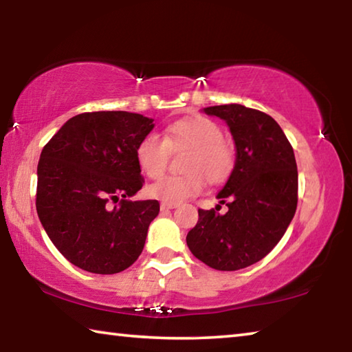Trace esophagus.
<instances>
[{"label": "esophagus", "instance_id": "34e87169", "mask_svg": "<svg viewBox=\"0 0 352 352\" xmlns=\"http://www.w3.org/2000/svg\"><path fill=\"white\" fill-rule=\"evenodd\" d=\"M160 208H162V211H169V210H174V208H177V204H166V201H163V204L160 205Z\"/></svg>", "mask_w": 352, "mask_h": 352}]
</instances>
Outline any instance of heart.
I'll list each match as a JSON object with an SVG mask.
<instances>
[{"label": "heart", "mask_w": 352, "mask_h": 352, "mask_svg": "<svg viewBox=\"0 0 352 352\" xmlns=\"http://www.w3.org/2000/svg\"><path fill=\"white\" fill-rule=\"evenodd\" d=\"M190 148L184 162V175H166L148 186V195L166 204L200 194L206 180L212 184L226 182L236 166V152L223 140V129L205 116H188L170 124L164 140L148 133L136 146V162L148 178H158L168 168L170 151Z\"/></svg>", "instance_id": "heart-1"}]
</instances>
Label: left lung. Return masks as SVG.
I'll list each match as a JSON object with an SVG mask.
<instances>
[{
  "instance_id": "8db88e82",
  "label": "left lung",
  "mask_w": 352,
  "mask_h": 352,
  "mask_svg": "<svg viewBox=\"0 0 352 352\" xmlns=\"http://www.w3.org/2000/svg\"><path fill=\"white\" fill-rule=\"evenodd\" d=\"M205 113L228 124L236 142V166L217 194L228 211L199 210L186 243L211 269L241 270L265 258L295 216L294 148L278 122L264 111L228 104L206 107Z\"/></svg>"
}]
</instances>
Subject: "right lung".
<instances>
[{
	"label": "right lung",
	"instance_id": "1",
	"mask_svg": "<svg viewBox=\"0 0 352 352\" xmlns=\"http://www.w3.org/2000/svg\"><path fill=\"white\" fill-rule=\"evenodd\" d=\"M153 119L129 111L80 113L47 141L37 166V214L56 248L82 270L129 269L146 243L158 200L132 201L144 177L136 146ZM113 201L120 204L110 207Z\"/></svg>",
	"mask_w": 352,
	"mask_h": 352
}]
</instances>
